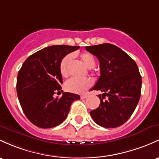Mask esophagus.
I'll use <instances>...</instances> for the list:
<instances>
[{"mask_svg": "<svg viewBox=\"0 0 159 159\" xmlns=\"http://www.w3.org/2000/svg\"><path fill=\"white\" fill-rule=\"evenodd\" d=\"M88 97V95H87V94H84V95H81V99H86L87 97Z\"/></svg>", "mask_w": 159, "mask_h": 159, "instance_id": "esophagus-1", "label": "esophagus"}]
</instances>
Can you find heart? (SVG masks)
Returning <instances> with one entry per match:
<instances>
[{
    "label": "heart",
    "instance_id": "obj_1",
    "mask_svg": "<svg viewBox=\"0 0 159 159\" xmlns=\"http://www.w3.org/2000/svg\"><path fill=\"white\" fill-rule=\"evenodd\" d=\"M72 59V56L71 54L66 55L60 62V73L63 77H66L69 74V67ZM80 59L82 61L88 69H93L96 65L95 57L93 54L88 52H84L80 54ZM92 85V81L89 78H72L68 80L65 84V88L67 91L75 93H84Z\"/></svg>",
    "mask_w": 159,
    "mask_h": 159
}]
</instances>
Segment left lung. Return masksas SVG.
<instances>
[{"label":"left lung","instance_id":"left-lung-1","mask_svg":"<svg viewBox=\"0 0 159 159\" xmlns=\"http://www.w3.org/2000/svg\"><path fill=\"white\" fill-rule=\"evenodd\" d=\"M86 50L97 57L100 66V76L92 90L103 93L99 95V107L90 111V116L103 128L121 126L133 114L140 98L142 78L137 63L111 43L86 47Z\"/></svg>","mask_w":159,"mask_h":159}]
</instances>
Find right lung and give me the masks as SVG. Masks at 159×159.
Instances as JSON below:
<instances>
[{"mask_svg": "<svg viewBox=\"0 0 159 159\" xmlns=\"http://www.w3.org/2000/svg\"><path fill=\"white\" fill-rule=\"evenodd\" d=\"M79 46L53 45L33 53L22 64L17 76L16 91L25 116L41 128L60 125L69 114L78 94L63 92L60 98L54 94L62 92L60 65L67 54Z\"/></svg>", "mask_w": 159, "mask_h": 159, "instance_id": "1", "label": "right lung"}]
</instances>
